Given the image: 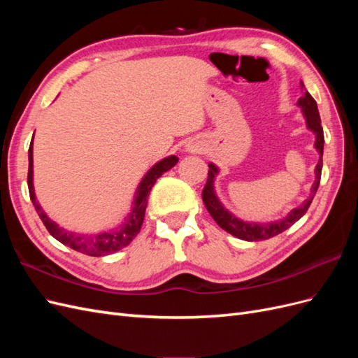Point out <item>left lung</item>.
<instances>
[{
	"instance_id": "obj_1",
	"label": "left lung",
	"mask_w": 358,
	"mask_h": 358,
	"mask_svg": "<svg viewBox=\"0 0 358 358\" xmlns=\"http://www.w3.org/2000/svg\"><path fill=\"white\" fill-rule=\"evenodd\" d=\"M301 88H303V83H301ZM301 110L303 115L306 117V124L308 128L312 129L313 133H315V148L320 152V161L317 164L315 169V183L312 185L310 189V197L303 203L299 208L292 209L287 218L280 220V221H275V222H266V224H254V222H243L241 220H237L236 216H233L229 210L224 209V206L221 204V201L218 200L213 189V179L216 176V173H218V169L213 164H209V173H208V180H206V185L203 188L201 192V197H203V203L206 206V209L210 213L212 218L215 220V222L218 224L222 230H225L227 233H230L236 237H239V239L243 241H249V242H258V241H266L270 239V237H273L279 233L285 231L287 229L297 222L303 215H305L309 209V206L315 197V192L318 189L320 185V180H321V170H322V149H324V133H322V127H321V117L318 113V107H317V101L312 99V95L306 91L305 95L301 96L297 103Z\"/></svg>"
}]
</instances>
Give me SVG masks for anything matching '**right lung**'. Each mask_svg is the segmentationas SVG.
<instances>
[{
  "label": "right lung",
  "mask_w": 358,
  "mask_h": 358,
  "mask_svg": "<svg viewBox=\"0 0 358 358\" xmlns=\"http://www.w3.org/2000/svg\"><path fill=\"white\" fill-rule=\"evenodd\" d=\"M28 159H29V166H28V189H29V197L32 204L40 216V220L45 224V227L48 229V231L55 237L57 241H59L61 243H64L66 246H70L71 249L91 257H103V255H109L113 254L119 249L125 248L127 245H129L134 237L138 234L140 229H142V224L145 220V212H146V204H148V196L150 189L155 185L157 179L166 173L167 170H170L173 166H176L178 162V157H169L164 158L162 161L157 162V164L150 169L146 176L143 178V180L140 182V185L137 188L136 192V200H134V206L133 210L129 213L128 218L125 220V222L117 227L116 230L107 231V233H100L95 236H85V234H76V233H70L62 230L61 227H58L55 222L50 221L46 213L41 210L40 204L36 200V194H34V187H32V140L29 145V150H28Z\"/></svg>",
  "instance_id": "obj_1"
}]
</instances>
